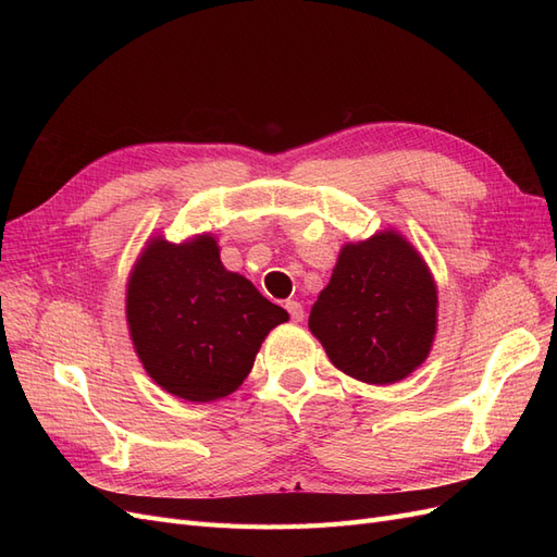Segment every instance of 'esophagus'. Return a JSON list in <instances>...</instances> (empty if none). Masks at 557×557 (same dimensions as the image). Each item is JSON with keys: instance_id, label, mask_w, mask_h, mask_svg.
Here are the masks:
<instances>
[{"instance_id": "34e87169", "label": "esophagus", "mask_w": 557, "mask_h": 557, "mask_svg": "<svg viewBox=\"0 0 557 557\" xmlns=\"http://www.w3.org/2000/svg\"><path fill=\"white\" fill-rule=\"evenodd\" d=\"M285 309H288V313H290V318L295 320V323H301V320H305V307H301L297 299L285 301Z\"/></svg>"}]
</instances>
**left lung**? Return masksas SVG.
<instances>
[{
    "mask_svg": "<svg viewBox=\"0 0 557 557\" xmlns=\"http://www.w3.org/2000/svg\"><path fill=\"white\" fill-rule=\"evenodd\" d=\"M436 283L397 230L342 246L332 278L311 307L309 330L344 374L372 385L407 379L430 356Z\"/></svg>",
    "mask_w": 557,
    "mask_h": 557,
    "instance_id": "1",
    "label": "left lung"
}]
</instances>
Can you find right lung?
Instances as JSON below:
<instances>
[{
  "mask_svg": "<svg viewBox=\"0 0 557 557\" xmlns=\"http://www.w3.org/2000/svg\"><path fill=\"white\" fill-rule=\"evenodd\" d=\"M125 315L146 374L185 401H215L244 383L267 334L288 320L246 276L227 272L209 232L150 237L134 262Z\"/></svg>",
  "mask_w": 557,
  "mask_h": 557,
  "instance_id": "obj_1",
  "label": "right lung"
}]
</instances>
